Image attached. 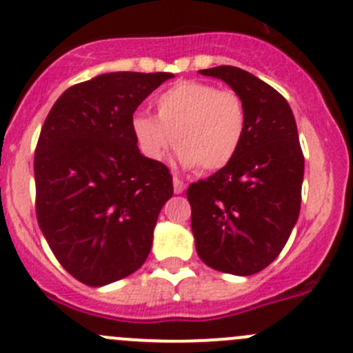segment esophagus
<instances>
[{
  "label": "esophagus",
  "mask_w": 353,
  "mask_h": 353,
  "mask_svg": "<svg viewBox=\"0 0 353 353\" xmlns=\"http://www.w3.org/2000/svg\"><path fill=\"white\" fill-rule=\"evenodd\" d=\"M173 189H174V194H182L183 190H185V182L180 180L179 176H173Z\"/></svg>",
  "instance_id": "esophagus-1"
}]
</instances>
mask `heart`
Instances as JSON below:
<instances>
[{
    "label": "heart",
    "mask_w": 353,
    "mask_h": 353,
    "mask_svg": "<svg viewBox=\"0 0 353 353\" xmlns=\"http://www.w3.org/2000/svg\"><path fill=\"white\" fill-rule=\"evenodd\" d=\"M156 115L133 116V135L143 156L161 161L174 142L180 164L201 171L227 166L246 132L243 99L211 83L180 81L170 86L157 97Z\"/></svg>",
    "instance_id": "heart-1"
}]
</instances>
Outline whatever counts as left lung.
Listing matches in <instances>:
<instances>
[{
    "label": "left lung",
    "mask_w": 353,
    "mask_h": 353,
    "mask_svg": "<svg viewBox=\"0 0 353 353\" xmlns=\"http://www.w3.org/2000/svg\"><path fill=\"white\" fill-rule=\"evenodd\" d=\"M199 72L243 99L246 132L227 166L187 189L196 250L214 270L253 275L279 256L300 214L305 157L296 123L286 99L253 74L232 65Z\"/></svg>",
    "instance_id": "left-lung-1"
}]
</instances>
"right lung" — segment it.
Masks as SVG:
<instances>
[{
    "mask_svg": "<svg viewBox=\"0 0 353 353\" xmlns=\"http://www.w3.org/2000/svg\"><path fill=\"white\" fill-rule=\"evenodd\" d=\"M170 72H109L60 95L34 152L36 216L59 263L86 286L139 270L161 208L173 196L166 164L142 156L137 107Z\"/></svg>",
    "mask_w": 353,
    "mask_h": 353,
    "instance_id": "right-lung-1",
    "label": "right lung"
}]
</instances>
